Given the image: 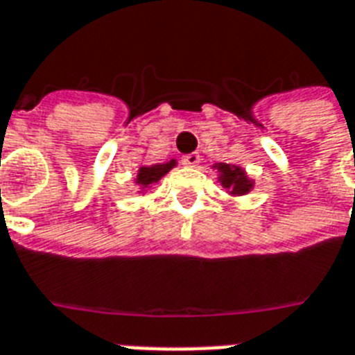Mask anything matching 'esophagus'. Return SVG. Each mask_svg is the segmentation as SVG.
I'll use <instances>...</instances> for the list:
<instances>
[{"label":"esophagus","mask_w":355,"mask_h":355,"mask_svg":"<svg viewBox=\"0 0 355 355\" xmlns=\"http://www.w3.org/2000/svg\"><path fill=\"white\" fill-rule=\"evenodd\" d=\"M200 162V156L197 153H191V155H186L182 158V164L186 167H197Z\"/></svg>","instance_id":"1"}]
</instances>
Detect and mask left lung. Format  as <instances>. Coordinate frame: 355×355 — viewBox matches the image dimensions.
Segmentation results:
<instances>
[{
  "label": "left lung",
  "instance_id": "8db88e82",
  "mask_svg": "<svg viewBox=\"0 0 355 355\" xmlns=\"http://www.w3.org/2000/svg\"><path fill=\"white\" fill-rule=\"evenodd\" d=\"M214 167L219 173V182L225 189H228V193L232 197H241V195H247L250 189L254 188V180L248 177L245 169L239 166H234V164H214Z\"/></svg>",
  "mask_w": 355,
  "mask_h": 355
}]
</instances>
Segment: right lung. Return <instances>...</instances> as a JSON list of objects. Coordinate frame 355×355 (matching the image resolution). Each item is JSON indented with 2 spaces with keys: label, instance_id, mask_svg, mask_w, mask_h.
<instances>
[{
  "label": "right lung",
  "instance_id": "right-lung-1",
  "mask_svg": "<svg viewBox=\"0 0 355 355\" xmlns=\"http://www.w3.org/2000/svg\"><path fill=\"white\" fill-rule=\"evenodd\" d=\"M175 166H177V160L164 162V164H155V166H139L138 175L134 178V182L138 184L141 191H145V189L150 188L153 184L158 182L166 173L171 171Z\"/></svg>",
  "mask_w": 355,
  "mask_h": 355
}]
</instances>
